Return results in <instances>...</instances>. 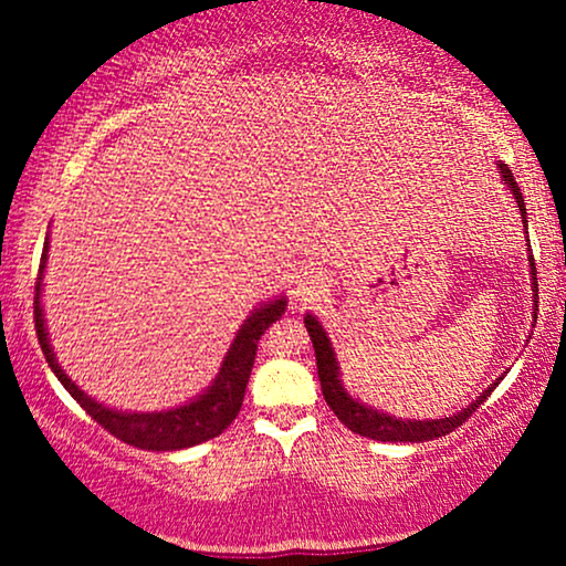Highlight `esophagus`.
Segmentation results:
<instances>
[{"label":"esophagus","mask_w":566,"mask_h":566,"mask_svg":"<svg viewBox=\"0 0 566 566\" xmlns=\"http://www.w3.org/2000/svg\"><path fill=\"white\" fill-rule=\"evenodd\" d=\"M322 292V276L316 271H297L295 287H292V295L297 301H314Z\"/></svg>","instance_id":"obj_1"}]
</instances>
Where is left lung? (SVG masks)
Segmentation results:
<instances>
[{"instance_id": "1", "label": "left lung", "mask_w": 566, "mask_h": 566, "mask_svg": "<svg viewBox=\"0 0 566 566\" xmlns=\"http://www.w3.org/2000/svg\"><path fill=\"white\" fill-rule=\"evenodd\" d=\"M500 172H503L505 184H509L513 199H516L518 210H522L524 223H527V207H524V197L522 191H518L516 180H513V172L503 165H500ZM530 265H532V279H535L537 271H535V258L532 255H530ZM532 292H535V311H532V314H535V322H537V282H532ZM305 329H308L311 343H314V350H316V369H319L324 401H327L329 409L337 415V420H340L346 428H350L354 433H359V437H369L378 441H428L437 437H447V433H452L454 428L463 426L465 420L476 412V407L492 394V388L497 386V382H492V386L486 388L473 405L460 409V412L452 415V418H437V420L391 418V415L378 412V409L361 405V401L350 399L346 394V388H343L340 382V367H337L335 361V350L329 346V337L322 329V324L316 322V316L305 314Z\"/></svg>"}]
</instances>
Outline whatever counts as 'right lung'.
Listing matches in <instances>:
<instances>
[{"label":"right lung","instance_id":"obj_1","mask_svg":"<svg viewBox=\"0 0 566 566\" xmlns=\"http://www.w3.org/2000/svg\"><path fill=\"white\" fill-rule=\"evenodd\" d=\"M44 263H48V242L42 250V263H39V276H36V292H34V327L39 346H42L44 359H48L50 369L55 373V378L63 382V388L80 401V407L97 426L106 428L108 433H114L116 439H122L129 447H138V450H151V452H170V450H186V447L201 444L207 439H216L218 433H223L226 428L233 423V418L239 415L244 401V388L250 380L252 365H255V350L258 340L265 329L274 324L279 316L284 314V305L287 301L279 297L255 308L250 314V319L242 324L237 337H233L229 354H226L223 367H220L216 382L207 388L199 399L188 401L184 407L167 409V412H119V409H108L97 405L93 396H87L82 388H76L61 365L55 361L53 348H50L48 329H44V316H42V274Z\"/></svg>","mask_w":566,"mask_h":566}]
</instances>
